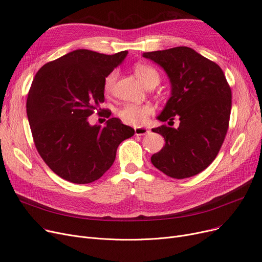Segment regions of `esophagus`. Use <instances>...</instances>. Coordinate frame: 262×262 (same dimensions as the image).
I'll use <instances>...</instances> for the list:
<instances>
[{"instance_id":"esophagus-1","label":"esophagus","mask_w":262,"mask_h":262,"mask_svg":"<svg viewBox=\"0 0 262 262\" xmlns=\"http://www.w3.org/2000/svg\"><path fill=\"white\" fill-rule=\"evenodd\" d=\"M134 132H135V135H145V134L149 133V129H147V128H135Z\"/></svg>"}]
</instances>
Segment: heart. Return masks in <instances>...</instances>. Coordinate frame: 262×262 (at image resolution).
Wrapping results in <instances>:
<instances>
[{
    "mask_svg": "<svg viewBox=\"0 0 262 262\" xmlns=\"http://www.w3.org/2000/svg\"><path fill=\"white\" fill-rule=\"evenodd\" d=\"M134 72L136 74V77L141 80V82L145 86L159 83V80H160L159 73L151 66L146 65V64H138L134 66ZM116 79H117V71L115 70L111 71L104 78L103 91L106 95H108L112 91H113ZM152 112H154L152 107L147 104H143V105L126 104L118 110L117 114L123 122L133 124V126H141V124L146 122L148 116L152 114Z\"/></svg>",
    "mask_w": 262,
    "mask_h": 262,
    "instance_id": "b5f03b06",
    "label": "heart"
}]
</instances>
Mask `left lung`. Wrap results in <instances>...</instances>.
<instances>
[{"label":"left lung","instance_id":"8db88e82","mask_svg":"<svg viewBox=\"0 0 262 262\" xmlns=\"http://www.w3.org/2000/svg\"><path fill=\"white\" fill-rule=\"evenodd\" d=\"M166 72L170 98L158 116L180 120L177 129L166 124L152 129L165 140L151 163L165 175L184 179L206 169L216 158L228 130L231 90L221 67L188 47L146 52Z\"/></svg>","mask_w":262,"mask_h":262}]
</instances>
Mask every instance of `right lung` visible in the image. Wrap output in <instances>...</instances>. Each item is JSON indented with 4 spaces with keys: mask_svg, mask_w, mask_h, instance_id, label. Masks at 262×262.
Returning <instances> with one entry per match:
<instances>
[{
    "mask_svg": "<svg viewBox=\"0 0 262 262\" xmlns=\"http://www.w3.org/2000/svg\"><path fill=\"white\" fill-rule=\"evenodd\" d=\"M128 51L113 55L79 49L43 65L33 80L27 114L37 151L57 176L78 184L98 180L114 163L134 129L112 117L104 127L89 117L102 110L103 80Z\"/></svg>",
    "mask_w": 262,
    "mask_h": 262,
    "instance_id": "1",
    "label": "right lung"
}]
</instances>
